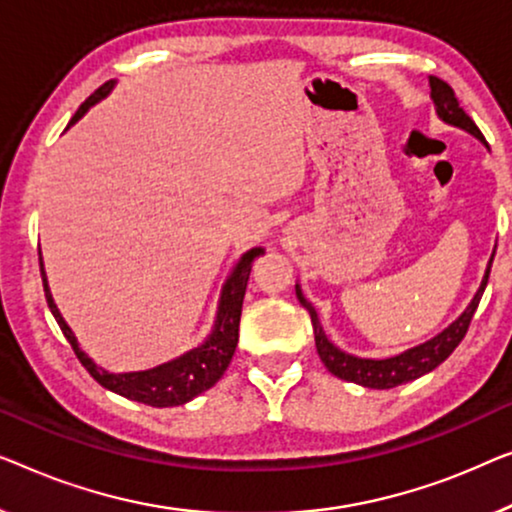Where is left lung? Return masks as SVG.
I'll use <instances>...</instances> for the list:
<instances>
[{"instance_id":"obj_1","label":"left lung","mask_w":512,"mask_h":512,"mask_svg":"<svg viewBox=\"0 0 512 512\" xmlns=\"http://www.w3.org/2000/svg\"><path fill=\"white\" fill-rule=\"evenodd\" d=\"M429 85H431V99H434V104H436V113L441 115L445 122H450V125L462 127V129H466V132H471L473 136H478L480 141H485V136H482L478 125H475L469 115H466L462 106H459L455 90H452L445 81H441L438 76H429ZM492 259H489V264H487V271H485V278H482V283H480V290L475 292V297L471 304L466 306V311L459 315V318L452 322L448 329H443L441 334L431 338V341L417 345V348H410L406 352H401V355L390 357V359H362V357L348 355V352H343L341 348H336V345L325 336V329H322V325H320L315 308L308 304V301L304 299V294H301V290L297 287L299 304L306 308L308 315H311L313 331H315V348H318L322 364H325L329 373H334L336 378L350 380V383H357L364 387H373V390H390V387L410 383V380H415V378L424 376V373L434 371L438 364H443L445 359L452 355V350L462 343L466 331H469L475 308H478L482 292H485V287H487L489 271H492Z\"/></svg>"}]
</instances>
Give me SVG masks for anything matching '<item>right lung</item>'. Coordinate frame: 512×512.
I'll list each match as a JSON object with an SVG mask.
<instances>
[{"instance_id":"obj_1","label":"right lung","mask_w":512,"mask_h":512,"mask_svg":"<svg viewBox=\"0 0 512 512\" xmlns=\"http://www.w3.org/2000/svg\"><path fill=\"white\" fill-rule=\"evenodd\" d=\"M111 88H113V81H106L104 85H99V88L92 92L81 106H78V111L74 113V118H71L69 125H74V122L81 118L92 104L109 95ZM262 253H264L262 248L248 250V253L241 257V262L236 264L232 276L227 278L225 287H222L215 329L204 345H199V348L190 350L187 355L174 359V362L157 366V369L134 371V373H109L106 369H102V366L92 362V359L78 348L74 331H71L67 322H64L60 311H57L53 297H50L41 255H39V266H41L43 292H46L50 313L55 315L62 334L67 336L69 345L74 348L76 357L81 359V364L88 369L90 376L95 378L99 385L106 387V390L120 394V397L134 399L139 403H148V406H155V408H169V406H183V403L194 399L197 394L211 390V387L222 378V373L227 371V366L234 357L236 343H239L241 308H243V297H246L250 269H253L255 257H259Z\"/></svg>"}]
</instances>
